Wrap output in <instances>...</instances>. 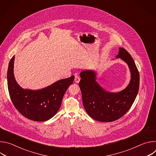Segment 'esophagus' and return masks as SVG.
Here are the masks:
<instances>
[{"instance_id": "obj_1", "label": "esophagus", "mask_w": 156, "mask_h": 156, "mask_svg": "<svg viewBox=\"0 0 156 156\" xmlns=\"http://www.w3.org/2000/svg\"><path fill=\"white\" fill-rule=\"evenodd\" d=\"M80 78L78 75H76V76H75V83H78L80 82Z\"/></svg>"}]
</instances>
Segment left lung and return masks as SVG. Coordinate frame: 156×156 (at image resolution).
<instances>
[{
  "label": "left lung",
  "mask_w": 156,
  "mask_h": 156,
  "mask_svg": "<svg viewBox=\"0 0 156 156\" xmlns=\"http://www.w3.org/2000/svg\"><path fill=\"white\" fill-rule=\"evenodd\" d=\"M116 58L126 63L131 73L130 81L122 91H105L96 81L94 70H83L80 74L79 86L84 109L92 119L99 122H110L121 118L129 110L138 93L140 74L133 58L122 48H119Z\"/></svg>",
  "instance_id": "8db88e82"
}]
</instances>
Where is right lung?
<instances>
[{
  "label": "right lung",
  "instance_id": "1",
  "mask_svg": "<svg viewBox=\"0 0 156 156\" xmlns=\"http://www.w3.org/2000/svg\"><path fill=\"white\" fill-rule=\"evenodd\" d=\"M15 55L11 58L7 71L9 94L15 107L24 117L36 122L47 121L59 110L63 97L73 83L75 76L60 80L37 90L22 88L16 81L13 73Z\"/></svg>",
  "mask_w": 156,
  "mask_h": 156
}]
</instances>
